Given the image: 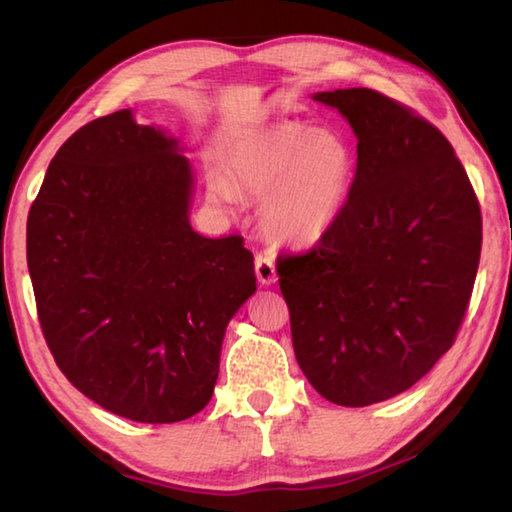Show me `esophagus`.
I'll use <instances>...</instances> for the list:
<instances>
[{
	"label": "esophagus",
	"mask_w": 512,
	"mask_h": 512,
	"mask_svg": "<svg viewBox=\"0 0 512 512\" xmlns=\"http://www.w3.org/2000/svg\"><path fill=\"white\" fill-rule=\"evenodd\" d=\"M255 275H257L259 284H273V282L277 280L273 257L257 253V255H255Z\"/></svg>",
	"instance_id": "esophagus-1"
}]
</instances>
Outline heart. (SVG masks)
<instances>
[{
    "mask_svg": "<svg viewBox=\"0 0 512 512\" xmlns=\"http://www.w3.org/2000/svg\"><path fill=\"white\" fill-rule=\"evenodd\" d=\"M354 151L343 135L300 121L246 133L228 158L230 187L212 180L214 201L232 189L257 198L259 225L277 244L309 246L339 219L354 180Z\"/></svg>",
    "mask_w": 512,
    "mask_h": 512,
    "instance_id": "b5f03b06",
    "label": "heart"
}]
</instances>
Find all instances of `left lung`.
Returning <instances> with one entry per match:
<instances>
[{
    "label": "left lung",
    "mask_w": 512,
    "mask_h": 512,
    "mask_svg": "<svg viewBox=\"0 0 512 512\" xmlns=\"http://www.w3.org/2000/svg\"><path fill=\"white\" fill-rule=\"evenodd\" d=\"M314 99L350 121L357 171L318 244L277 257L300 370L325 400L400 395L452 348L481 257V207L447 137L368 88Z\"/></svg>",
    "instance_id": "1"
}]
</instances>
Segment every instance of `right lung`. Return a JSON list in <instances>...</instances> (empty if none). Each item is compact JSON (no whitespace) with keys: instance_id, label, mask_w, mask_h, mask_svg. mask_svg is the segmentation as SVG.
Listing matches in <instances>:
<instances>
[{"instance_id":"obj_1","label":"right lung","mask_w":512,"mask_h":512,"mask_svg":"<svg viewBox=\"0 0 512 512\" xmlns=\"http://www.w3.org/2000/svg\"><path fill=\"white\" fill-rule=\"evenodd\" d=\"M192 187L178 140L119 110L60 146L29 210L49 350L85 397L135 422L205 409L225 327L257 289L244 239L192 230Z\"/></svg>"}]
</instances>
